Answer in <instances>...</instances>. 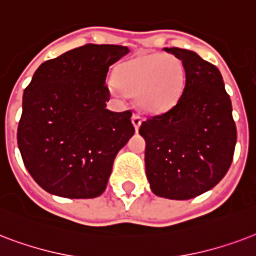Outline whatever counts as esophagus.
<instances>
[{"mask_svg":"<svg viewBox=\"0 0 256 256\" xmlns=\"http://www.w3.org/2000/svg\"><path fill=\"white\" fill-rule=\"evenodd\" d=\"M142 122V116H140V114H132V122H134V130H138V126H140Z\"/></svg>","mask_w":256,"mask_h":256,"instance_id":"obj_1","label":"esophagus"}]
</instances>
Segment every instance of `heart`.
Wrapping results in <instances>:
<instances>
[{
  "label": "heart",
  "instance_id": "obj_1",
  "mask_svg": "<svg viewBox=\"0 0 256 256\" xmlns=\"http://www.w3.org/2000/svg\"><path fill=\"white\" fill-rule=\"evenodd\" d=\"M114 82L126 94L136 96L138 106L150 114L171 110L186 86V68L172 54H142L114 69Z\"/></svg>",
  "mask_w": 256,
  "mask_h": 256
}]
</instances>
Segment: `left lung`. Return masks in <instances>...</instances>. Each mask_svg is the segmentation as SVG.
Listing matches in <instances>:
<instances>
[{"instance_id":"left-lung-1","label":"left lung","mask_w":256,"mask_h":256,"mask_svg":"<svg viewBox=\"0 0 256 256\" xmlns=\"http://www.w3.org/2000/svg\"><path fill=\"white\" fill-rule=\"evenodd\" d=\"M182 60L186 86L164 114L142 122L146 172L158 196L187 200L214 188L228 171L236 144L232 106L219 69L192 50L164 48Z\"/></svg>"}]
</instances>
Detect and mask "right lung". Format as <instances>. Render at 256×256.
I'll return each instance as SVG.
<instances>
[{"label":"right lung","instance_id":"obj_1","mask_svg":"<svg viewBox=\"0 0 256 256\" xmlns=\"http://www.w3.org/2000/svg\"><path fill=\"white\" fill-rule=\"evenodd\" d=\"M130 49L86 44L40 65L24 90L17 142L40 187L69 199L106 191L118 152L134 134L132 112L106 110L110 66Z\"/></svg>","mask_w":256,"mask_h":256}]
</instances>
